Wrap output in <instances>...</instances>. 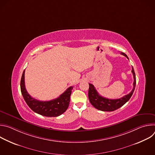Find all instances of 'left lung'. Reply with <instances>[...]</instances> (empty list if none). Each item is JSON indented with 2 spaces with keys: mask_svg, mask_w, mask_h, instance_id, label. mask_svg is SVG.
Returning a JSON list of instances; mask_svg holds the SVG:
<instances>
[{
  "mask_svg": "<svg viewBox=\"0 0 155 155\" xmlns=\"http://www.w3.org/2000/svg\"><path fill=\"white\" fill-rule=\"evenodd\" d=\"M121 54L124 55L128 59V57L126 54L122 52ZM132 73L133 74V77H134L133 89L132 90L130 93L120 99H107L101 96V95L99 94V93L96 91V88L94 87L93 84L89 83L90 86H89V91H88V97H89L90 103L96 108L104 112H112L120 108L121 107H122L129 100V99L132 96L135 90L136 80V75H135V72L133 68H132Z\"/></svg>",
  "mask_w": 155,
  "mask_h": 155,
  "instance_id": "8db88e82",
  "label": "left lung"
}]
</instances>
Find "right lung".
Masks as SVG:
<instances>
[{
  "label": "right lung",
  "mask_w": 155,
  "mask_h": 155,
  "mask_svg": "<svg viewBox=\"0 0 155 155\" xmlns=\"http://www.w3.org/2000/svg\"><path fill=\"white\" fill-rule=\"evenodd\" d=\"M24 71L21 80V91L28 105L33 111L39 115L47 117H56L61 115L68 109L73 86L68 87L59 97L49 101H41L32 98L27 92L25 83Z\"/></svg>",
  "instance_id": "add662e5"
}]
</instances>
